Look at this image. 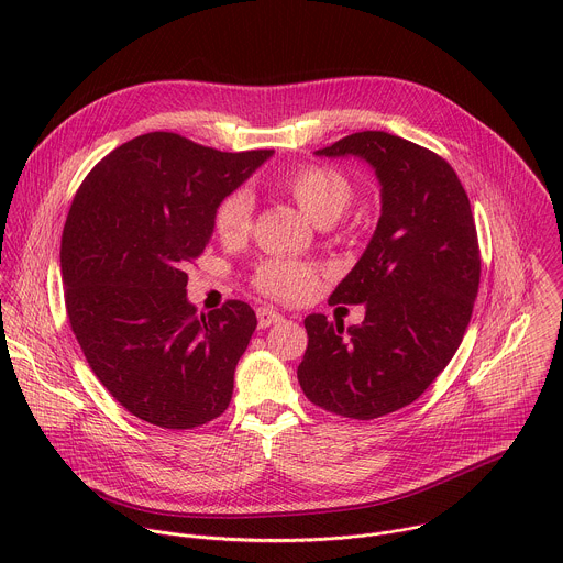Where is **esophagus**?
<instances>
[{
	"label": "esophagus",
	"mask_w": 563,
	"mask_h": 563,
	"mask_svg": "<svg viewBox=\"0 0 563 563\" xmlns=\"http://www.w3.org/2000/svg\"><path fill=\"white\" fill-rule=\"evenodd\" d=\"M278 320H283V316L278 311H274L272 307H261L258 309V325L261 328H269V325L278 323Z\"/></svg>",
	"instance_id": "1"
}]
</instances>
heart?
Listing matches in <instances>:
<instances>
[{"mask_svg": "<svg viewBox=\"0 0 563 563\" xmlns=\"http://www.w3.org/2000/svg\"><path fill=\"white\" fill-rule=\"evenodd\" d=\"M278 189L287 194L298 209L318 224L339 220L354 198L352 183L332 167L307 165L287 172L278 180ZM254 200L247 189H238L222 198L213 213V229L224 243H240L252 231ZM256 287L280 300H298L316 287V272L302 263L274 258L256 272Z\"/></svg>", "mask_w": 563, "mask_h": 563, "instance_id": "obj_1", "label": "heart"}]
</instances>
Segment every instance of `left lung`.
Instances as JSON below:
<instances>
[{"label":"left lung","instance_id":"left-lung-1","mask_svg":"<svg viewBox=\"0 0 563 563\" xmlns=\"http://www.w3.org/2000/svg\"><path fill=\"white\" fill-rule=\"evenodd\" d=\"M320 157H361L380 185L376 231L330 302L365 305L361 325L309 313L298 383L328 412L369 421L417 400L459 350L481 258L467 194L437 153L385 131L352 133Z\"/></svg>","mask_w":563,"mask_h":563}]
</instances>
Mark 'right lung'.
Instances as JSON below:
<instances>
[{
	"instance_id": "1",
	"label": "right lung",
	"mask_w": 563,
	"mask_h": 563,
	"mask_svg": "<svg viewBox=\"0 0 563 563\" xmlns=\"http://www.w3.org/2000/svg\"><path fill=\"white\" fill-rule=\"evenodd\" d=\"M272 155L153 131L102 157L73 198L59 252L70 328L100 383L146 423L191 430L229 406L258 320L243 300L198 313L185 269L222 198Z\"/></svg>"
}]
</instances>
